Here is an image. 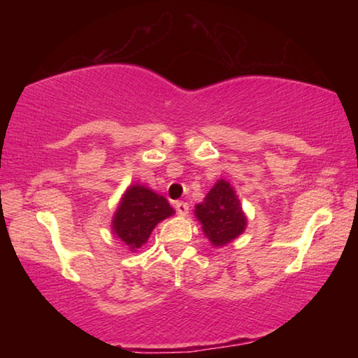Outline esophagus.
I'll return each mask as SVG.
<instances>
[{"instance_id":"34e87169","label":"esophagus","mask_w":358,"mask_h":358,"mask_svg":"<svg viewBox=\"0 0 358 358\" xmlns=\"http://www.w3.org/2000/svg\"><path fill=\"white\" fill-rule=\"evenodd\" d=\"M175 210H177V213L180 216H186L187 213H189V205H187L186 202H177L175 203Z\"/></svg>"}]
</instances>
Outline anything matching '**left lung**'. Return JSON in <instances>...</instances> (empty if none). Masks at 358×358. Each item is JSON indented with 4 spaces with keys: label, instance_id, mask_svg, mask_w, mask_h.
<instances>
[{
    "label": "left lung",
    "instance_id": "obj_1",
    "mask_svg": "<svg viewBox=\"0 0 358 358\" xmlns=\"http://www.w3.org/2000/svg\"><path fill=\"white\" fill-rule=\"evenodd\" d=\"M196 217L211 245L224 246L245 232L246 216L234 187L226 180H217L202 203L196 205Z\"/></svg>",
    "mask_w": 358,
    "mask_h": 358
}]
</instances>
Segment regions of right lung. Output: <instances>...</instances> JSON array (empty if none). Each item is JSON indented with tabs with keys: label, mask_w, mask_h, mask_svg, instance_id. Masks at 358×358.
<instances>
[{
	"label": "right lung",
	"mask_w": 358,
	"mask_h": 358,
	"mask_svg": "<svg viewBox=\"0 0 358 358\" xmlns=\"http://www.w3.org/2000/svg\"><path fill=\"white\" fill-rule=\"evenodd\" d=\"M173 213L166 197L145 186L132 185L126 189L115 211L112 230L131 251H136L147 243L156 224Z\"/></svg>",
	"instance_id": "1"
}]
</instances>
